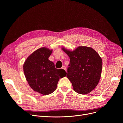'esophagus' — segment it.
<instances>
[{"label": "esophagus", "mask_w": 123, "mask_h": 123, "mask_svg": "<svg viewBox=\"0 0 123 123\" xmlns=\"http://www.w3.org/2000/svg\"><path fill=\"white\" fill-rule=\"evenodd\" d=\"M61 68H62V69H64V70L66 71V67H65V66H63Z\"/></svg>", "instance_id": "obj_1"}]
</instances>
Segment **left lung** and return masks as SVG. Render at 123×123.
<instances>
[{
  "label": "left lung",
  "mask_w": 123,
  "mask_h": 123,
  "mask_svg": "<svg viewBox=\"0 0 123 123\" xmlns=\"http://www.w3.org/2000/svg\"><path fill=\"white\" fill-rule=\"evenodd\" d=\"M62 50L70 58L67 77L73 90L81 94L91 92L99 82L102 69V60L93 48L79 46L73 51Z\"/></svg>",
  "instance_id": "1"
}]
</instances>
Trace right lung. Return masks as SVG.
Masks as SVG:
<instances>
[{
    "instance_id": "obj_1",
    "label": "right lung",
    "mask_w": 123,
    "mask_h": 123,
    "mask_svg": "<svg viewBox=\"0 0 123 123\" xmlns=\"http://www.w3.org/2000/svg\"><path fill=\"white\" fill-rule=\"evenodd\" d=\"M52 52L46 47L36 50L28 56L23 66L30 87L44 95L55 91L59 79L67 74L64 70L56 69L54 63L48 59Z\"/></svg>"
}]
</instances>
